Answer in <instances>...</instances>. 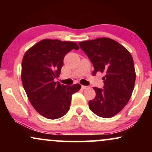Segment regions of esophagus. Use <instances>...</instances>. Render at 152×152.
I'll return each mask as SVG.
<instances>
[{"instance_id":"esophagus-1","label":"esophagus","mask_w":152,"mask_h":152,"mask_svg":"<svg viewBox=\"0 0 152 152\" xmlns=\"http://www.w3.org/2000/svg\"><path fill=\"white\" fill-rule=\"evenodd\" d=\"M81 88H82V89H88V88H89V86H81Z\"/></svg>"}]
</instances>
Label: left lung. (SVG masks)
Masks as SVG:
<instances>
[{"instance_id": "1", "label": "left lung", "mask_w": 152, "mask_h": 152, "mask_svg": "<svg viewBox=\"0 0 152 152\" xmlns=\"http://www.w3.org/2000/svg\"><path fill=\"white\" fill-rule=\"evenodd\" d=\"M93 64L94 74H105L103 88L94 87L96 97L89 101L92 112L103 118L117 114L129 102L136 80L133 58L125 47L109 38L78 43Z\"/></svg>"}]
</instances>
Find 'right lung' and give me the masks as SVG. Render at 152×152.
<instances>
[{"label": "right lung", "mask_w": 152, "mask_h": 152, "mask_svg": "<svg viewBox=\"0 0 152 152\" xmlns=\"http://www.w3.org/2000/svg\"><path fill=\"white\" fill-rule=\"evenodd\" d=\"M72 49H78L76 43L44 39L28 50L23 58L24 90L34 109L49 119L62 117L69 111L71 96L81 87L54 81L61 74L64 57Z\"/></svg>", "instance_id": "right-lung-1"}]
</instances>
